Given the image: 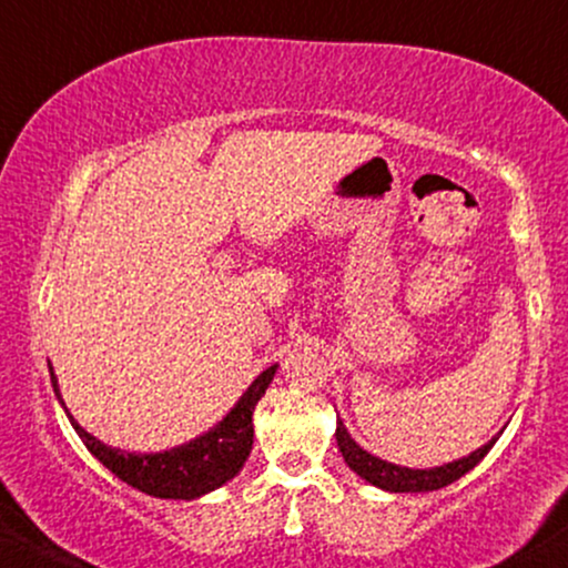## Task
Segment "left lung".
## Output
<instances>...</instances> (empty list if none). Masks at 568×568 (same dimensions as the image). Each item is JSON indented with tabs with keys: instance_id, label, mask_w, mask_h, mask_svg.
I'll return each instance as SVG.
<instances>
[{
	"instance_id": "left-lung-1",
	"label": "left lung",
	"mask_w": 568,
	"mask_h": 568,
	"mask_svg": "<svg viewBox=\"0 0 568 568\" xmlns=\"http://www.w3.org/2000/svg\"><path fill=\"white\" fill-rule=\"evenodd\" d=\"M336 439H338L341 455H344V460L349 463V468L365 481H371L373 487H381L386 491H434L457 481L460 476H466L468 470L489 453L491 444L497 442V436L489 444H484L481 449L470 453L468 457H460V460L447 463V466L428 468V470L402 468V466H394V463L381 460V457H373L371 453H365V449H362L349 434H346L344 423L341 420L336 428Z\"/></svg>"
}]
</instances>
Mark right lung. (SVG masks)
<instances>
[{
    "label": "right lung",
    "instance_id": "add662e5",
    "mask_svg": "<svg viewBox=\"0 0 568 568\" xmlns=\"http://www.w3.org/2000/svg\"><path fill=\"white\" fill-rule=\"evenodd\" d=\"M275 371L277 365L266 367L214 432L203 434L201 439L190 444H182V447L169 449V453H121V449L105 447L92 434H87L71 415L68 418H71L89 453L98 457L111 474L119 476L121 481H126L129 487L145 491L150 497H163V500H195V497L222 487L224 481H230L243 468L245 457L251 455V447H254V420H251L254 418V407L262 399L266 386L272 384V378H275ZM52 388L60 399L54 373Z\"/></svg>",
    "mask_w": 568,
    "mask_h": 568
}]
</instances>
